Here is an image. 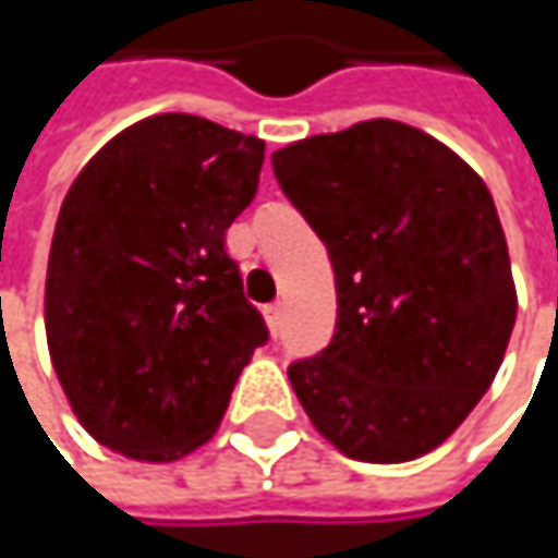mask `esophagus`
<instances>
[{
  "label": "esophagus",
  "instance_id": "1",
  "mask_svg": "<svg viewBox=\"0 0 558 558\" xmlns=\"http://www.w3.org/2000/svg\"><path fill=\"white\" fill-rule=\"evenodd\" d=\"M280 303H268L265 306V323H268V329H271V336H278L280 332Z\"/></svg>",
  "mask_w": 558,
  "mask_h": 558
}]
</instances>
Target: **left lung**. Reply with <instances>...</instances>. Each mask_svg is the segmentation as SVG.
Masks as SVG:
<instances>
[{
    "label": "left lung",
    "instance_id": "8db88e82",
    "mask_svg": "<svg viewBox=\"0 0 558 558\" xmlns=\"http://www.w3.org/2000/svg\"><path fill=\"white\" fill-rule=\"evenodd\" d=\"M271 165L336 271V336L287 372L310 423L359 462L433 452L492 388L517 319L485 180L393 119L293 142Z\"/></svg>",
    "mask_w": 558,
    "mask_h": 558
}]
</instances>
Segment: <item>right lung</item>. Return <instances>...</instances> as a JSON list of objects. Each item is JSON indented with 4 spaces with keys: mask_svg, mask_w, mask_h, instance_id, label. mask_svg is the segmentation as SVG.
I'll list each match as a JSON object with an SVG mask.
<instances>
[{
    "mask_svg": "<svg viewBox=\"0 0 558 558\" xmlns=\"http://www.w3.org/2000/svg\"><path fill=\"white\" fill-rule=\"evenodd\" d=\"M265 142L165 112L106 142L57 216L45 332L83 429L138 462L199 449L268 342L226 229L255 199Z\"/></svg>",
    "mask_w": 558,
    "mask_h": 558,
    "instance_id": "right-lung-1",
    "label": "right lung"
}]
</instances>
